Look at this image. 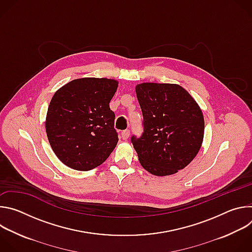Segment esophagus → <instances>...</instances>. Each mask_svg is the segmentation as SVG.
Listing matches in <instances>:
<instances>
[{"instance_id": "esophagus-1", "label": "esophagus", "mask_w": 252, "mask_h": 252, "mask_svg": "<svg viewBox=\"0 0 252 252\" xmlns=\"http://www.w3.org/2000/svg\"><path fill=\"white\" fill-rule=\"evenodd\" d=\"M129 136V130L128 129H126L124 131H122V137L123 139H127Z\"/></svg>"}]
</instances>
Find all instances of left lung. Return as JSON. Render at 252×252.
<instances>
[{"label": "left lung", "instance_id": "obj_1", "mask_svg": "<svg viewBox=\"0 0 252 252\" xmlns=\"http://www.w3.org/2000/svg\"><path fill=\"white\" fill-rule=\"evenodd\" d=\"M145 131L131 137L141 166L157 176L176 173L198 154L204 134L200 106L176 84L141 83L135 86Z\"/></svg>", "mask_w": 252, "mask_h": 252}]
</instances>
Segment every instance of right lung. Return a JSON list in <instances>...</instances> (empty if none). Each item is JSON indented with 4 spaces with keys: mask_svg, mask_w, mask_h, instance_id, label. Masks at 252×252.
Masks as SVG:
<instances>
[{
    "mask_svg": "<svg viewBox=\"0 0 252 252\" xmlns=\"http://www.w3.org/2000/svg\"><path fill=\"white\" fill-rule=\"evenodd\" d=\"M118 86L114 79L81 78L66 83L53 95L46 132L53 152L66 166L91 170L115 150L119 137L110 101Z\"/></svg>",
    "mask_w": 252,
    "mask_h": 252,
    "instance_id": "add662e5",
    "label": "right lung"
}]
</instances>
